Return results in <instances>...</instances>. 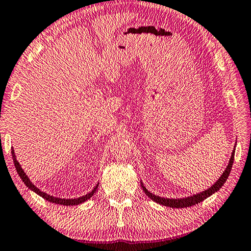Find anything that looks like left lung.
<instances>
[{
  "label": "left lung",
  "instance_id": "1",
  "mask_svg": "<svg viewBox=\"0 0 251 251\" xmlns=\"http://www.w3.org/2000/svg\"><path fill=\"white\" fill-rule=\"evenodd\" d=\"M233 158H235V150L232 151L230 160H229V164H228V166L226 168V171L223 173V175L219 177V179L216 181L215 184L210 187V188H208L207 190H205V192H202L201 194L194 195V196H190V197H187V198H180V199H169V198L158 197V196H156V195H152L151 193L148 192V190L145 188V186L143 185V182H142V187H143L144 192H145V194L147 195L148 197L151 198L154 201L160 203V205L166 206V207H172V208L190 207L193 205H196V203L201 202L202 201H205L207 197H209L210 195H212L214 193L217 192V190L222 188L223 185L225 184V182H226L229 174H230L232 164H233Z\"/></svg>",
  "mask_w": 251,
  "mask_h": 251
}]
</instances>
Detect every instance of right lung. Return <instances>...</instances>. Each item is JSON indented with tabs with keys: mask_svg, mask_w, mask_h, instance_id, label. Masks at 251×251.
I'll use <instances>...</instances> for the list:
<instances>
[{
	"mask_svg": "<svg viewBox=\"0 0 251 251\" xmlns=\"http://www.w3.org/2000/svg\"><path fill=\"white\" fill-rule=\"evenodd\" d=\"M12 156H13V161H14V166L16 168V172H18L19 176L21 177V179L23 180V182L25 185H26L29 189H32L33 192H35L37 195H40V196L42 198L46 199V201H50V202H54V203H58V205H64V206H73V205H79V203H82L84 201H86L87 199H90L93 195H94L96 193V189L97 187H99V185H96L94 187V189L92 190L91 193H88L87 195H85V196H82L79 198H74V199H62V198H56V197H53V196H50V195H48L46 193H43L41 192V190L39 188H36L35 186H34L32 184V181L28 179V177L25 175V173L23 172L22 167L20 166L19 161L16 160L15 158V155H14V151L12 150Z\"/></svg>",
	"mask_w": 251,
	"mask_h": 251,
	"instance_id": "obj_1",
	"label": "right lung"
}]
</instances>
